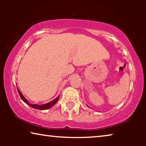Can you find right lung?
<instances>
[{"mask_svg":"<svg viewBox=\"0 0 146 146\" xmlns=\"http://www.w3.org/2000/svg\"><path fill=\"white\" fill-rule=\"evenodd\" d=\"M18 92H19V94L20 95V96H21V99L23 100L27 104H28L29 106H30L33 108H35V109H38V110H46V109H48L50 108H51L52 106H53L57 102L59 98V96L57 98H56L53 101L50 102L48 103V104H43V105H37V104H31L29 103V102L27 101V100L25 98V97L23 96V94H22L21 92L19 90V89H18Z\"/></svg>","mask_w":146,"mask_h":146,"instance_id":"obj_1","label":"right lung"}]
</instances>
